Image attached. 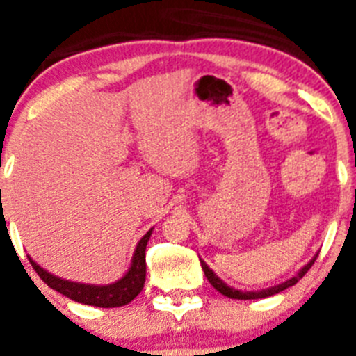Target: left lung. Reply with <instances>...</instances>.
I'll list each match as a JSON object with an SVG mask.
<instances>
[{"label": "left lung", "instance_id": "obj_1", "mask_svg": "<svg viewBox=\"0 0 356 356\" xmlns=\"http://www.w3.org/2000/svg\"><path fill=\"white\" fill-rule=\"evenodd\" d=\"M314 262H316V257H314V259L310 260L307 266L301 267L300 271H298V275L292 276L291 280H287V282H284V284L273 285V287H269V289H262V291H238V289L229 287V285L225 284V282H222V280L219 278V276H217L205 262H203V260H201V267H203V273H205L207 280H209L210 284H212V287L216 289V291L221 292L222 296H226V298H232V300H260V298H269V296H273V294H278V292L285 291V289H289V287H292V285L298 284V282H300V280L307 275V271L310 269V267H312Z\"/></svg>", "mask_w": 356, "mask_h": 356}]
</instances>
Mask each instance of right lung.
Listing matches in <instances>:
<instances>
[{"label":"right lung","instance_id":"1","mask_svg":"<svg viewBox=\"0 0 356 356\" xmlns=\"http://www.w3.org/2000/svg\"><path fill=\"white\" fill-rule=\"evenodd\" d=\"M151 232L153 229H149L135 248V253L131 257V266L127 275L108 285L78 284V282L62 280L42 269L30 257H28V260H30L31 267L35 269V273L40 276L44 284L49 285L53 291L64 294L69 300L102 308L122 307V305H128L131 300H135L144 287V282H146V244L151 237Z\"/></svg>","mask_w":356,"mask_h":356}]
</instances>
